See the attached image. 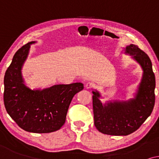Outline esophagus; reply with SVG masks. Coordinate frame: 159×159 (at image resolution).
<instances>
[{
  "instance_id": "34e87169",
  "label": "esophagus",
  "mask_w": 159,
  "mask_h": 159,
  "mask_svg": "<svg viewBox=\"0 0 159 159\" xmlns=\"http://www.w3.org/2000/svg\"><path fill=\"white\" fill-rule=\"evenodd\" d=\"M94 84L92 83V82H88V83L85 85V87L86 89H91V88L94 87Z\"/></svg>"
}]
</instances>
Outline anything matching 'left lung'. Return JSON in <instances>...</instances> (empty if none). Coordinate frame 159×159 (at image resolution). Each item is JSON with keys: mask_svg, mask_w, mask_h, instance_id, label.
<instances>
[{"mask_svg": "<svg viewBox=\"0 0 159 159\" xmlns=\"http://www.w3.org/2000/svg\"><path fill=\"white\" fill-rule=\"evenodd\" d=\"M125 54H130L140 65L143 78L134 98L128 101L114 100L102 104L98 91L92 92L94 125L105 134L126 136L132 134L150 116L155 104L156 78L151 59L134 44L126 46Z\"/></svg>", "mask_w": 159, "mask_h": 159, "instance_id": "1", "label": "left lung"}]
</instances>
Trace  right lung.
Wrapping results in <instances>:
<instances>
[{"label":"right lung","instance_id":"add662e5","mask_svg":"<svg viewBox=\"0 0 159 159\" xmlns=\"http://www.w3.org/2000/svg\"><path fill=\"white\" fill-rule=\"evenodd\" d=\"M31 41L15 53L4 76L3 101L6 110L22 129L33 133H50L64 125L74 95L84 84H58L43 89L32 90L25 86L22 75L23 64Z\"/></svg>","mask_w":159,"mask_h":159}]
</instances>
